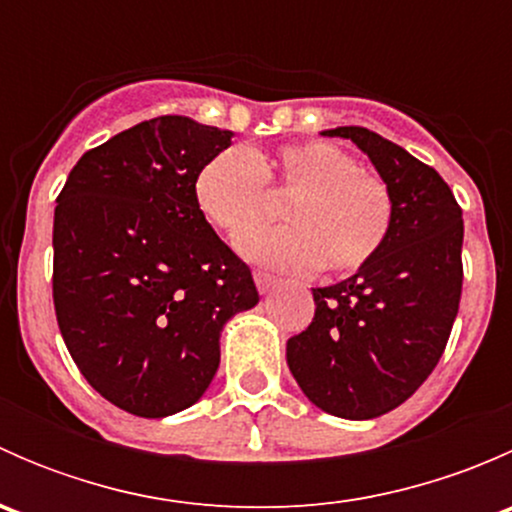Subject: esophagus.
I'll return each mask as SVG.
<instances>
[{"label":"esophagus","mask_w":512,"mask_h":512,"mask_svg":"<svg viewBox=\"0 0 512 512\" xmlns=\"http://www.w3.org/2000/svg\"><path fill=\"white\" fill-rule=\"evenodd\" d=\"M255 285H257V289H260L262 294H267V292H272V289H275L277 285H280V280H277L275 275H270V272H262V270H255Z\"/></svg>","instance_id":"esophagus-1"}]
</instances>
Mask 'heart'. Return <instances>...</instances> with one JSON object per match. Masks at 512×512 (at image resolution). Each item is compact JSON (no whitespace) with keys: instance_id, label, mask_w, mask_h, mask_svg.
<instances>
[{"instance_id":"1","label":"heart","mask_w":512,"mask_h":512,"mask_svg":"<svg viewBox=\"0 0 512 512\" xmlns=\"http://www.w3.org/2000/svg\"><path fill=\"white\" fill-rule=\"evenodd\" d=\"M267 188L287 195L280 218L237 240L257 265L280 272L352 275L369 265L394 227V195L352 153L329 141L287 143L275 156L227 148L198 170L195 205L215 230L237 237L262 220Z\"/></svg>"}]
</instances>
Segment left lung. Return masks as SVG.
<instances>
[{
	"label": "left lung",
	"instance_id": "obj_1",
	"mask_svg": "<svg viewBox=\"0 0 512 512\" xmlns=\"http://www.w3.org/2000/svg\"><path fill=\"white\" fill-rule=\"evenodd\" d=\"M352 138L394 195V227L379 255L349 280L317 287L314 319L287 342V364L314 406L376 418L404 404L446 349L463 287V213L446 180L361 126Z\"/></svg>",
	"mask_w": 512,
	"mask_h": 512
}]
</instances>
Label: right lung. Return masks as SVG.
<instances>
[{"instance_id":"obj_1","label":"right lung","mask_w":512,"mask_h":512,"mask_svg":"<svg viewBox=\"0 0 512 512\" xmlns=\"http://www.w3.org/2000/svg\"><path fill=\"white\" fill-rule=\"evenodd\" d=\"M230 138L185 116L151 118L86 151L56 198L61 337L84 379L133 416L193 406L218 371L223 324L260 302L193 195Z\"/></svg>"}]
</instances>
